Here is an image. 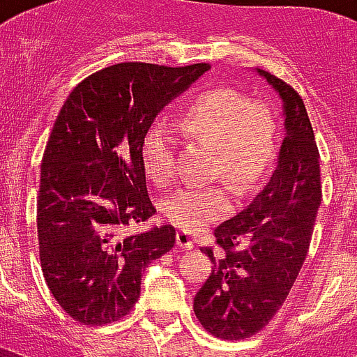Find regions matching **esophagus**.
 <instances>
[{
    "label": "esophagus",
    "instance_id": "34e87169",
    "mask_svg": "<svg viewBox=\"0 0 357 357\" xmlns=\"http://www.w3.org/2000/svg\"><path fill=\"white\" fill-rule=\"evenodd\" d=\"M176 242H178V245L181 248V250H191L192 245H195V240H192L191 232L187 231H178V234H176Z\"/></svg>",
    "mask_w": 357,
    "mask_h": 357
}]
</instances>
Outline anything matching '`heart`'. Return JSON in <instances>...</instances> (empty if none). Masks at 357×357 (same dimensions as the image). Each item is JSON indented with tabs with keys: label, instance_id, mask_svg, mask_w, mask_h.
<instances>
[{
	"label": "heart",
	"instance_id": "heart-1",
	"mask_svg": "<svg viewBox=\"0 0 357 357\" xmlns=\"http://www.w3.org/2000/svg\"><path fill=\"white\" fill-rule=\"evenodd\" d=\"M181 126L192 138L218 147V170L240 189L252 187L268 170L276 151L274 119L234 91L218 89L202 94L181 115ZM178 132L165 121L147 130L142 144V160L147 176L168 183L176 176ZM231 191L223 185L179 187L165 200L172 223L197 231L231 210Z\"/></svg>",
	"mask_w": 357,
	"mask_h": 357
}]
</instances>
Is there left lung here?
<instances>
[{
	"instance_id": "obj_1",
	"label": "left lung",
	"mask_w": 357,
	"mask_h": 357,
	"mask_svg": "<svg viewBox=\"0 0 357 357\" xmlns=\"http://www.w3.org/2000/svg\"><path fill=\"white\" fill-rule=\"evenodd\" d=\"M257 73L282 98L286 136L268 183L242 212L215 227L219 252L202 248L213 271L192 308L206 331L223 340L259 333L284 305L321 204L319 153L303 98L268 71Z\"/></svg>"
}]
</instances>
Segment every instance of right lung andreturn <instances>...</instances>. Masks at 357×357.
Masks as SVG:
<instances>
[{"instance_id": "1", "label": "right lung", "mask_w": 357, "mask_h": 357, "mask_svg": "<svg viewBox=\"0 0 357 357\" xmlns=\"http://www.w3.org/2000/svg\"><path fill=\"white\" fill-rule=\"evenodd\" d=\"M208 70L109 66L81 81L58 113L41 160L39 259L52 297L83 326L125 318L145 266L176 244L172 225L130 232L157 212L142 144L162 107Z\"/></svg>"}]
</instances>
